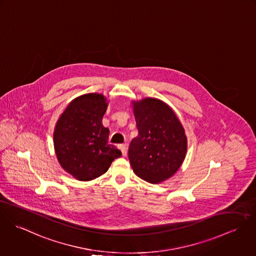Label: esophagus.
<instances>
[{"label":"esophagus","mask_w":256,"mask_h":256,"mask_svg":"<svg viewBox=\"0 0 256 256\" xmlns=\"http://www.w3.org/2000/svg\"><path fill=\"white\" fill-rule=\"evenodd\" d=\"M118 148L120 149L122 156H126V153H128V145H126V143L120 144V145H118Z\"/></svg>","instance_id":"esophagus-1"}]
</instances>
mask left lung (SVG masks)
I'll list each match as a JSON object with an SVG mask.
<instances>
[{"mask_svg": "<svg viewBox=\"0 0 256 256\" xmlns=\"http://www.w3.org/2000/svg\"><path fill=\"white\" fill-rule=\"evenodd\" d=\"M134 114L138 136L128 148L132 168L150 184L161 182L178 170L184 160V130L174 111L158 99L134 102Z\"/></svg>", "mask_w": 256, "mask_h": 256, "instance_id": "8db88e82", "label": "left lung"}]
</instances>
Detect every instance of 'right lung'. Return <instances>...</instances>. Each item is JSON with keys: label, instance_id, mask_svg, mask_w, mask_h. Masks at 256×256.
Instances as JSON below:
<instances>
[{"label": "right lung", "instance_id": "1", "mask_svg": "<svg viewBox=\"0 0 256 256\" xmlns=\"http://www.w3.org/2000/svg\"><path fill=\"white\" fill-rule=\"evenodd\" d=\"M108 104L102 94L76 98L60 114L54 132V146L60 166L80 180L105 174L122 152L109 144V130L102 124Z\"/></svg>", "mask_w": 256, "mask_h": 256}]
</instances>
